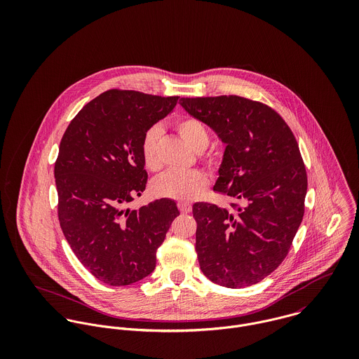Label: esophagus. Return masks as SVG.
I'll return each mask as SVG.
<instances>
[{"instance_id": "esophagus-1", "label": "esophagus", "mask_w": 359, "mask_h": 359, "mask_svg": "<svg viewBox=\"0 0 359 359\" xmlns=\"http://www.w3.org/2000/svg\"><path fill=\"white\" fill-rule=\"evenodd\" d=\"M178 208H180V211L182 212V214H188V212H191L192 211V205H189V203H184V202H180L178 203Z\"/></svg>"}]
</instances>
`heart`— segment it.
Instances as JSON below:
<instances>
[{
    "label": "heart",
    "instance_id": "heart-1",
    "mask_svg": "<svg viewBox=\"0 0 359 359\" xmlns=\"http://www.w3.org/2000/svg\"><path fill=\"white\" fill-rule=\"evenodd\" d=\"M175 131L180 137L196 152L205 151L210 142V133L199 118L196 117H181L175 121ZM160 137L161 131L157 127H151L142 138L141 156L145 167L154 172L161 168L160 157ZM201 158L207 165L212 167L217 164V157L214 154H201ZM208 185V178L201 170L189 171H167L160 178L154 181V192L163 198L174 199L178 202H192L198 199Z\"/></svg>",
    "mask_w": 359,
    "mask_h": 359
}]
</instances>
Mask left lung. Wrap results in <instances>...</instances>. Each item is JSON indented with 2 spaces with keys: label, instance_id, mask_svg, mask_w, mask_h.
<instances>
[{
  "label": "left lung",
  "instance_id": "1",
  "mask_svg": "<svg viewBox=\"0 0 359 359\" xmlns=\"http://www.w3.org/2000/svg\"><path fill=\"white\" fill-rule=\"evenodd\" d=\"M180 103L226 144L214 191L239 201L229 210L192 207L201 269L232 289L258 283L287 256L303 221L307 171L299 144L265 103L238 95Z\"/></svg>",
  "mask_w": 359,
  "mask_h": 359
}]
</instances>
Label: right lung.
Wrapping results in <instances>:
<instances>
[{
  "label": "right lung",
  "mask_w": 359,
  "mask_h": 359,
  "mask_svg": "<svg viewBox=\"0 0 359 359\" xmlns=\"http://www.w3.org/2000/svg\"><path fill=\"white\" fill-rule=\"evenodd\" d=\"M178 100L107 90L76 114L62 137L53 170L59 224L79 261L106 285L126 286L148 276L180 215L171 199L127 208L148 184L144 134Z\"/></svg>",
  "instance_id": "add662e5"
}]
</instances>
